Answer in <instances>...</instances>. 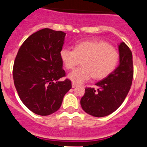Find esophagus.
Instances as JSON below:
<instances>
[{"mask_svg":"<svg viewBox=\"0 0 147 147\" xmlns=\"http://www.w3.org/2000/svg\"><path fill=\"white\" fill-rule=\"evenodd\" d=\"M71 86H72V88L77 87V84H75L74 82H72V84H71Z\"/></svg>","mask_w":147,"mask_h":147,"instance_id":"esophagus-1","label":"esophagus"}]
</instances>
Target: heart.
I'll list each match as a JSON object with an SVG mask.
<instances>
[{
    "instance_id": "obj_1",
    "label": "heart",
    "mask_w": 147,
    "mask_h": 147,
    "mask_svg": "<svg viewBox=\"0 0 147 147\" xmlns=\"http://www.w3.org/2000/svg\"><path fill=\"white\" fill-rule=\"evenodd\" d=\"M60 58L68 69H74L82 60V65L69 73L68 77L75 84H82L92 77L101 79L109 76L117 65L119 54L106 42L88 40L77 43L75 49L62 48Z\"/></svg>"
}]
</instances>
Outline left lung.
<instances>
[{
  "label": "left lung",
  "mask_w": 147,
  "mask_h": 147,
  "mask_svg": "<svg viewBox=\"0 0 147 147\" xmlns=\"http://www.w3.org/2000/svg\"><path fill=\"white\" fill-rule=\"evenodd\" d=\"M119 65L109 76L95 84L97 88H86L81 106L87 114L96 117L109 115L123 102L132 84V53L123 42L118 45Z\"/></svg>",
  "instance_id": "left-lung-1"
}]
</instances>
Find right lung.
<instances>
[{
  "mask_svg": "<svg viewBox=\"0 0 147 147\" xmlns=\"http://www.w3.org/2000/svg\"><path fill=\"white\" fill-rule=\"evenodd\" d=\"M65 34L45 28L22 44L15 59L13 77L22 102L34 114L47 116L59 109L65 94L71 89L60 58Z\"/></svg>",
  "mask_w": 147,
  "mask_h": 147,
  "instance_id": "obj_1",
  "label": "right lung"
}]
</instances>
